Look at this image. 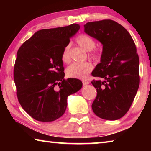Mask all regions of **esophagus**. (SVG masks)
<instances>
[{"label":"esophagus","mask_w":151,"mask_h":151,"mask_svg":"<svg viewBox=\"0 0 151 151\" xmlns=\"http://www.w3.org/2000/svg\"><path fill=\"white\" fill-rule=\"evenodd\" d=\"M89 83H90V82H88V81H83V84L84 86L86 85H88Z\"/></svg>","instance_id":"obj_1"}]
</instances>
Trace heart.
Wrapping results in <instances>:
<instances>
[{"label": "heart", "mask_w": 151, "mask_h": 151, "mask_svg": "<svg viewBox=\"0 0 151 151\" xmlns=\"http://www.w3.org/2000/svg\"><path fill=\"white\" fill-rule=\"evenodd\" d=\"M76 42L79 46L86 51H91L95 47V41L94 40L89 36L82 34L76 38ZM70 45L68 44L64 47L62 54H61V59L65 63H68L70 60ZM91 57L93 58H98L99 54L96 51H93L91 54ZM93 69V66L91 63H73L68 66L66 69V75L68 77L86 79L88 77V74Z\"/></svg>", "instance_id": "heart-1"}]
</instances>
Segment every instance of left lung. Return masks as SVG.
<instances>
[{"mask_svg":"<svg viewBox=\"0 0 151 151\" xmlns=\"http://www.w3.org/2000/svg\"><path fill=\"white\" fill-rule=\"evenodd\" d=\"M85 32L103 45L101 62L92 75L103 81L91 82L97 92L92 109L97 116L115 121L131 107L139 86V58L131 35L114 20L89 22Z\"/></svg>","mask_w":151,"mask_h":151,"instance_id":"obj_1","label":"left lung"}]
</instances>
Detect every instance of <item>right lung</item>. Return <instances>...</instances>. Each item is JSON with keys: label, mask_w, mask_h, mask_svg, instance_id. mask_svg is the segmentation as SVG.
<instances>
[{"label": "right lung", "mask_w": 151, "mask_h": 151, "mask_svg": "<svg viewBox=\"0 0 151 151\" xmlns=\"http://www.w3.org/2000/svg\"><path fill=\"white\" fill-rule=\"evenodd\" d=\"M79 29L80 25L72 24L40 30L18 50L14 68L17 97L22 109L37 121L60 118L66 111L68 96L83 86L78 79L64 78L61 59L64 47Z\"/></svg>", "instance_id": "add662e5"}]
</instances>
